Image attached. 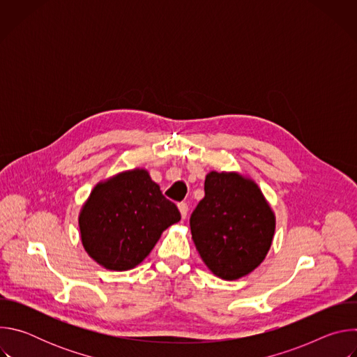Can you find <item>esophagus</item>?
I'll use <instances>...</instances> for the list:
<instances>
[{"mask_svg":"<svg viewBox=\"0 0 357 357\" xmlns=\"http://www.w3.org/2000/svg\"><path fill=\"white\" fill-rule=\"evenodd\" d=\"M178 208H179V212H181V216H182V219H186V216H188V211H189L188 203H185V202H181L179 205H178Z\"/></svg>","mask_w":357,"mask_h":357,"instance_id":"esophagus-1","label":"esophagus"}]
</instances>
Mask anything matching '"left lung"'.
Masks as SVG:
<instances>
[{"label": "left lung", "instance_id": "1", "mask_svg": "<svg viewBox=\"0 0 357 357\" xmlns=\"http://www.w3.org/2000/svg\"><path fill=\"white\" fill-rule=\"evenodd\" d=\"M190 233L202 260L223 280L259 267L270 250L275 219L261 190L237 174L211 172L190 215Z\"/></svg>", "mask_w": 357, "mask_h": 357}]
</instances>
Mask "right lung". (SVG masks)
Listing matches in <instances>:
<instances>
[{"mask_svg": "<svg viewBox=\"0 0 357 357\" xmlns=\"http://www.w3.org/2000/svg\"><path fill=\"white\" fill-rule=\"evenodd\" d=\"M181 220L148 172L135 169L98 183L79 218L82 241L98 264L126 271L139 264L161 233Z\"/></svg>", "mask_w": 357, "mask_h": 357, "instance_id": "1", "label": "right lung"}]
</instances>
